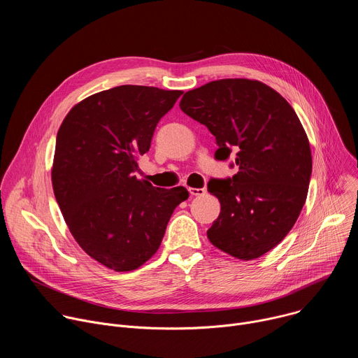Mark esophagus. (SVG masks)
<instances>
[{"mask_svg":"<svg viewBox=\"0 0 358 358\" xmlns=\"http://www.w3.org/2000/svg\"><path fill=\"white\" fill-rule=\"evenodd\" d=\"M207 189L206 188H189V194L192 196H198V195H206Z\"/></svg>","mask_w":358,"mask_h":358,"instance_id":"esophagus-1","label":"esophagus"}]
</instances>
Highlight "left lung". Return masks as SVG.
I'll use <instances>...</instances> for the list:
<instances>
[{
    "label": "left lung",
    "mask_w": 358,
    "mask_h": 358,
    "mask_svg": "<svg viewBox=\"0 0 358 358\" xmlns=\"http://www.w3.org/2000/svg\"><path fill=\"white\" fill-rule=\"evenodd\" d=\"M181 110L215 136V160H235L236 174L211 178L221 202L208 239L250 261L273 249L292 229L308 196L312 152L293 108L258 80L221 79L188 90Z\"/></svg>",
    "instance_id": "1"
}]
</instances>
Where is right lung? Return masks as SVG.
<instances>
[{"label":"right lung","instance_id":"right-lung-1","mask_svg":"<svg viewBox=\"0 0 358 358\" xmlns=\"http://www.w3.org/2000/svg\"><path fill=\"white\" fill-rule=\"evenodd\" d=\"M181 90L123 85L82 100L62 122L52 185L80 248L116 272L141 266L157 252L184 187H152L136 178L160 119Z\"/></svg>","mask_w":358,"mask_h":358}]
</instances>
